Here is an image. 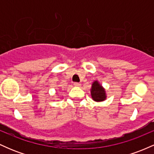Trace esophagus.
<instances>
[{
  "label": "esophagus",
  "instance_id": "34e87169",
  "mask_svg": "<svg viewBox=\"0 0 154 154\" xmlns=\"http://www.w3.org/2000/svg\"><path fill=\"white\" fill-rule=\"evenodd\" d=\"M80 85H81L79 84V82H75V83H74V86H75V87H79Z\"/></svg>",
  "mask_w": 154,
  "mask_h": 154
}]
</instances>
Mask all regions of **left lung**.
<instances>
[{
  "mask_svg": "<svg viewBox=\"0 0 154 154\" xmlns=\"http://www.w3.org/2000/svg\"><path fill=\"white\" fill-rule=\"evenodd\" d=\"M91 97L93 100L97 102L103 101L106 98L105 89L102 87L98 81H94L92 85V88L91 89Z\"/></svg>",
  "mask_w": 154,
  "mask_h": 154,
  "instance_id": "left-lung-1",
  "label": "left lung"
}]
</instances>
